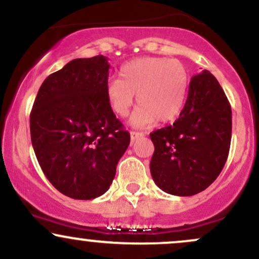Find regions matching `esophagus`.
Listing matches in <instances>:
<instances>
[{"label": "esophagus", "mask_w": 259, "mask_h": 259, "mask_svg": "<svg viewBox=\"0 0 259 259\" xmlns=\"http://www.w3.org/2000/svg\"><path fill=\"white\" fill-rule=\"evenodd\" d=\"M141 136H144V133H140V132H130V139H132V143H134L136 139L141 138Z\"/></svg>", "instance_id": "esophagus-1"}]
</instances>
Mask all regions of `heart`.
Returning a JSON list of instances; mask_svg holds the SVG:
<instances>
[{
  "label": "heart",
  "mask_w": 259,
  "mask_h": 259,
  "mask_svg": "<svg viewBox=\"0 0 259 259\" xmlns=\"http://www.w3.org/2000/svg\"><path fill=\"white\" fill-rule=\"evenodd\" d=\"M119 76L120 79L107 82V102L116 115L126 116L138 95L140 106L130 119L134 126H150L157 120L168 123L183 112L189 90V75L180 60L135 59L120 67Z\"/></svg>",
  "instance_id": "1"
}]
</instances>
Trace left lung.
I'll list each match as a JSON object with an SVG mask.
<instances>
[{
  "label": "left lung",
  "instance_id": "8db88e82",
  "mask_svg": "<svg viewBox=\"0 0 259 259\" xmlns=\"http://www.w3.org/2000/svg\"><path fill=\"white\" fill-rule=\"evenodd\" d=\"M231 129V106L218 79L206 70L193 76L180 118L150 134L155 183L180 197L208 188L226 163Z\"/></svg>",
  "mask_w": 259,
  "mask_h": 259
}]
</instances>
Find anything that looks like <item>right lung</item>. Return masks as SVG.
Masks as SVG:
<instances>
[{"label":"right lung","mask_w":259,"mask_h":259,"mask_svg":"<svg viewBox=\"0 0 259 259\" xmlns=\"http://www.w3.org/2000/svg\"><path fill=\"white\" fill-rule=\"evenodd\" d=\"M108 71L102 55L70 61L44 79L30 112V138L42 172L72 199L104 194L130 144L107 102Z\"/></svg>","instance_id":"add662e5"}]
</instances>
